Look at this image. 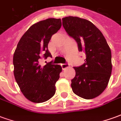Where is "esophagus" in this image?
<instances>
[{
  "instance_id": "1",
  "label": "esophagus",
  "mask_w": 121,
  "mask_h": 121,
  "mask_svg": "<svg viewBox=\"0 0 121 121\" xmlns=\"http://www.w3.org/2000/svg\"><path fill=\"white\" fill-rule=\"evenodd\" d=\"M61 67H62V69H63V70L69 67V65L67 64V63H63V64H61Z\"/></svg>"
}]
</instances>
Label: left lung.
Here are the masks:
<instances>
[{"label":"left lung","mask_w":121,"mask_h":121,"mask_svg":"<svg viewBox=\"0 0 121 121\" xmlns=\"http://www.w3.org/2000/svg\"><path fill=\"white\" fill-rule=\"evenodd\" d=\"M63 28L86 55L82 65L74 67L76 75L71 80L74 93L85 99L99 96L105 90L112 71V52L102 32L88 20L78 17L62 19Z\"/></svg>","instance_id":"obj_1"}]
</instances>
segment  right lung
<instances>
[{"mask_svg": "<svg viewBox=\"0 0 121 121\" xmlns=\"http://www.w3.org/2000/svg\"><path fill=\"white\" fill-rule=\"evenodd\" d=\"M61 26L60 19L49 18L35 23L22 35L15 50V78L24 96L32 102L47 101L56 93L61 67L52 62L41 66L39 61L42 56L52 57L48 44Z\"/></svg>", "mask_w": 121, "mask_h": 121, "instance_id": "add662e5", "label": "right lung"}]
</instances>
